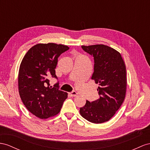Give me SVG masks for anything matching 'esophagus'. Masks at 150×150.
<instances>
[{
  "mask_svg": "<svg viewBox=\"0 0 150 150\" xmlns=\"http://www.w3.org/2000/svg\"><path fill=\"white\" fill-rule=\"evenodd\" d=\"M70 94L71 97H75V96H77V93H76V92H75L74 91H72L71 93H70Z\"/></svg>",
  "mask_w": 150,
  "mask_h": 150,
  "instance_id": "obj_1",
  "label": "esophagus"
}]
</instances>
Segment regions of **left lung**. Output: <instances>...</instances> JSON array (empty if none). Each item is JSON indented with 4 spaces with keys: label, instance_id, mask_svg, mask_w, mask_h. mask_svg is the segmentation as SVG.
<instances>
[{
    "label": "left lung",
    "instance_id": "obj_1",
    "mask_svg": "<svg viewBox=\"0 0 150 150\" xmlns=\"http://www.w3.org/2000/svg\"><path fill=\"white\" fill-rule=\"evenodd\" d=\"M84 51L94 57V72L91 79L99 84V98L86 101L80 108L81 116L94 124L110 120L124 101L127 89L126 67L120 52L103 44L82 45Z\"/></svg>",
    "mask_w": 150,
    "mask_h": 150
}]
</instances>
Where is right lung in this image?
I'll list each match as a JSON object with an SVG mask.
<instances>
[{
  "label": "right lung",
  "instance_id": "obj_1",
  "mask_svg": "<svg viewBox=\"0 0 150 150\" xmlns=\"http://www.w3.org/2000/svg\"><path fill=\"white\" fill-rule=\"evenodd\" d=\"M68 49L62 44H38L22 59L18 74L19 93L26 108L38 118L45 119L58 114L68 97L67 93L59 90V82L52 87L49 79H57V58Z\"/></svg>",
  "mask_w": 150,
  "mask_h": 150
}]
</instances>
